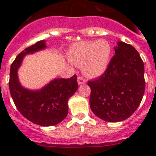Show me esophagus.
I'll use <instances>...</instances> for the list:
<instances>
[{"label": "esophagus", "instance_id": "obj_1", "mask_svg": "<svg viewBox=\"0 0 156 156\" xmlns=\"http://www.w3.org/2000/svg\"><path fill=\"white\" fill-rule=\"evenodd\" d=\"M78 84H85V83H86V80L84 79V78H82V77L78 76Z\"/></svg>", "mask_w": 156, "mask_h": 156}]
</instances>
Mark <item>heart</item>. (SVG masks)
<instances>
[{"label":"heart","mask_w":156,"mask_h":156,"mask_svg":"<svg viewBox=\"0 0 156 156\" xmlns=\"http://www.w3.org/2000/svg\"><path fill=\"white\" fill-rule=\"evenodd\" d=\"M111 56L112 47L106 40L78 42L67 51L69 60L81 66L83 73L90 78L103 75L109 66Z\"/></svg>","instance_id":"heart-1"}]
</instances>
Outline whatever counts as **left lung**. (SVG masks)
I'll list each match as a JSON object with an SVG mask.
<instances>
[{"label": "left lung", "mask_w": 156, "mask_h": 156, "mask_svg": "<svg viewBox=\"0 0 156 156\" xmlns=\"http://www.w3.org/2000/svg\"><path fill=\"white\" fill-rule=\"evenodd\" d=\"M107 70L87 82L90 106L100 119L108 122L128 119L142 101L145 90L144 64L133 46L118 41Z\"/></svg>", "instance_id": "obj_1"}]
</instances>
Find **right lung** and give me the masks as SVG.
Returning a JSON list of instances; mask_svg holds the SVG:
<instances>
[{
  "instance_id": "add662e5",
  "label": "right lung",
  "mask_w": 156,
  "mask_h": 156,
  "mask_svg": "<svg viewBox=\"0 0 156 156\" xmlns=\"http://www.w3.org/2000/svg\"><path fill=\"white\" fill-rule=\"evenodd\" d=\"M46 48V41H40L16 56L11 64L9 87L17 109L26 119L41 126H53L68 115V100L78 89L76 75L68 79L55 78L36 90L23 87L18 78V69L25 56Z\"/></svg>"
}]
</instances>
